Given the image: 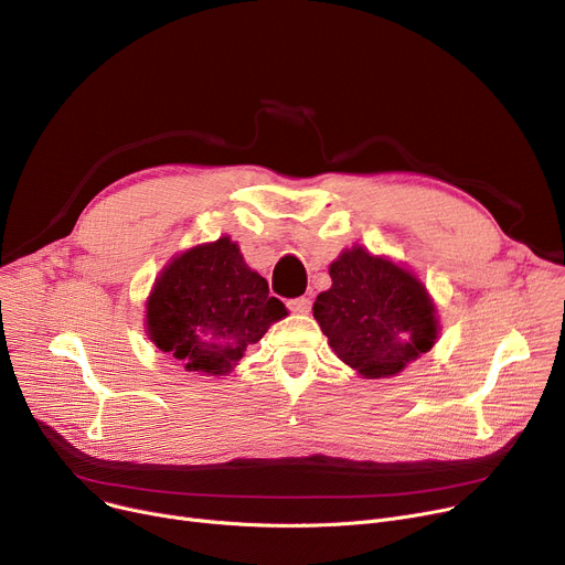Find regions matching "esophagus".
I'll return each instance as SVG.
<instances>
[{"mask_svg": "<svg viewBox=\"0 0 565 565\" xmlns=\"http://www.w3.org/2000/svg\"><path fill=\"white\" fill-rule=\"evenodd\" d=\"M288 309L292 313H309L311 311V300L309 298H295L288 302Z\"/></svg>", "mask_w": 565, "mask_h": 565, "instance_id": "obj_1", "label": "esophagus"}]
</instances>
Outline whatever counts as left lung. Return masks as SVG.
Returning a JSON list of instances; mask_svg holds the SVG:
<instances>
[{
	"mask_svg": "<svg viewBox=\"0 0 565 565\" xmlns=\"http://www.w3.org/2000/svg\"><path fill=\"white\" fill-rule=\"evenodd\" d=\"M330 277L313 318L337 358L362 377H394L435 345L437 307L403 263L352 245L330 263Z\"/></svg>",
	"mask_w": 565,
	"mask_h": 565,
	"instance_id": "obj_1",
	"label": "left lung"
}]
</instances>
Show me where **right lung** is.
Segmentation results:
<instances>
[{
	"label": "right lung",
	"mask_w": 565,
	"mask_h": 565,
	"mask_svg": "<svg viewBox=\"0 0 565 565\" xmlns=\"http://www.w3.org/2000/svg\"><path fill=\"white\" fill-rule=\"evenodd\" d=\"M281 300L245 263L228 235L175 254L146 298L143 330L175 366L220 377L243 360L247 345L286 318Z\"/></svg>",
	"instance_id": "obj_1"
}]
</instances>
